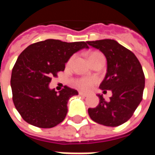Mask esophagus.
Listing matches in <instances>:
<instances>
[{
    "instance_id": "34e87169",
    "label": "esophagus",
    "mask_w": 155,
    "mask_h": 155,
    "mask_svg": "<svg viewBox=\"0 0 155 155\" xmlns=\"http://www.w3.org/2000/svg\"><path fill=\"white\" fill-rule=\"evenodd\" d=\"M79 94L81 95V96H83V97H87L88 96V94H85V93H84V92H81V91L79 92Z\"/></svg>"
}]
</instances>
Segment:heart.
Here are the masks:
<instances>
[{
  "label": "heart",
  "instance_id": "obj_1",
  "mask_svg": "<svg viewBox=\"0 0 155 155\" xmlns=\"http://www.w3.org/2000/svg\"><path fill=\"white\" fill-rule=\"evenodd\" d=\"M99 56H103V54L100 53V52H91L90 54H88V58L90 61H92L94 59ZM73 60V57L70 59L69 61V64L71 63V61ZM97 79L95 77H83V78H79L74 81V86H76L79 89H81L82 91H89L91 90V88L93 87V85L97 83Z\"/></svg>",
  "mask_w": 155,
  "mask_h": 155
}]
</instances>
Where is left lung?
Listing matches in <instances>:
<instances>
[{
    "instance_id": "obj_1",
    "label": "left lung",
    "mask_w": 155,
    "mask_h": 155,
    "mask_svg": "<svg viewBox=\"0 0 155 155\" xmlns=\"http://www.w3.org/2000/svg\"><path fill=\"white\" fill-rule=\"evenodd\" d=\"M87 43L106 58L107 71L100 89L112 92L108 102L102 94H97L100 103L95 108L88 109L89 115L100 124L119 126L130 120L142 101L145 82L142 66L133 52L114 40Z\"/></svg>"
}]
</instances>
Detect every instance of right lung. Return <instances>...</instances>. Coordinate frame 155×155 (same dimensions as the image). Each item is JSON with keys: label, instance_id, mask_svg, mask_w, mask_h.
<instances>
[{"label": "right lung", "instance_id": "add662e5", "mask_svg": "<svg viewBox=\"0 0 155 155\" xmlns=\"http://www.w3.org/2000/svg\"><path fill=\"white\" fill-rule=\"evenodd\" d=\"M84 48H89L84 41L49 39L22 51L12 70L11 87L15 109L23 120L39 128H52L64 120L68 101L78 91L64 86L57 93L49 84L52 76L64 71L70 58Z\"/></svg>", "mask_w": 155, "mask_h": 155}]
</instances>
